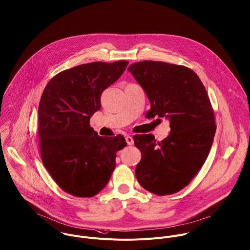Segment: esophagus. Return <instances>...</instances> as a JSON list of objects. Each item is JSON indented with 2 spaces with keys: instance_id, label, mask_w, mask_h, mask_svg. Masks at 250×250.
Returning a JSON list of instances; mask_svg holds the SVG:
<instances>
[{
  "instance_id": "obj_1",
  "label": "esophagus",
  "mask_w": 250,
  "mask_h": 250,
  "mask_svg": "<svg viewBox=\"0 0 250 250\" xmlns=\"http://www.w3.org/2000/svg\"><path fill=\"white\" fill-rule=\"evenodd\" d=\"M125 141L127 143V145H133L134 141H133V138L131 136H126L125 137Z\"/></svg>"
}]
</instances>
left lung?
<instances>
[{"mask_svg": "<svg viewBox=\"0 0 250 250\" xmlns=\"http://www.w3.org/2000/svg\"><path fill=\"white\" fill-rule=\"evenodd\" d=\"M150 100L149 118L165 117L170 134L156 142L151 134L134 135L141 151L138 183L156 195H170L189 185L211 148L216 130L213 109L198 75L185 65L143 61L128 66Z\"/></svg>", "mask_w": 250, "mask_h": 250, "instance_id": "obj_1", "label": "left lung"}]
</instances>
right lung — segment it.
<instances>
[{
  "label": "right lung",
  "instance_id": "1",
  "mask_svg": "<svg viewBox=\"0 0 250 250\" xmlns=\"http://www.w3.org/2000/svg\"><path fill=\"white\" fill-rule=\"evenodd\" d=\"M127 61L94 62L61 71L47 83L39 105L42 160L54 182L76 197H93L108 184L123 135L99 136L90 125L102 92L125 70Z\"/></svg>",
  "mask_w": 250,
  "mask_h": 250
}]
</instances>
